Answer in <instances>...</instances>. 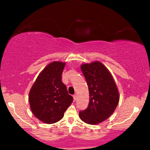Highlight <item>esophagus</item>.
<instances>
[{"mask_svg": "<svg viewBox=\"0 0 150 150\" xmlns=\"http://www.w3.org/2000/svg\"><path fill=\"white\" fill-rule=\"evenodd\" d=\"M73 97H74V100H76V97H77V95H76V94H74V96H73Z\"/></svg>", "mask_w": 150, "mask_h": 150, "instance_id": "1", "label": "esophagus"}]
</instances>
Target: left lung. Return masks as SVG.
<instances>
[{
  "instance_id": "left-lung-1",
  "label": "left lung",
  "mask_w": 150,
  "mask_h": 150,
  "mask_svg": "<svg viewBox=\"0 0 150 150\" xmlns=\"http://www.w3.org/2000/svg\"><path fill=\"white\" fill-rule=\"evenodd\" d=\"M87 81L89 103L87 109L81 110L79 117L88 124H100L113 113L120 100L117 85L108 69L99 61L81 65Z\"/></svg>"
}]
</instances>
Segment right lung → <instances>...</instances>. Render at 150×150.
Segmentation results:
<instances>
[{
	"label": "right lung",
	"instance_id": "1",
	"mask_svg": "<svg viewBox=\"0 0 150 150\" xmlns=\"http://www.w3.org/2000/svg\"><path fill=\"white\" fill-rule=\"evenodd\" d=\"M65 63L54 61L43 69L33 85L28 101L32 112L46 124H54L64 116L73 102L61 81Z\"/></svg>",
	"mask_w": 150,
	"mask_h": 150
}]
</instances>
